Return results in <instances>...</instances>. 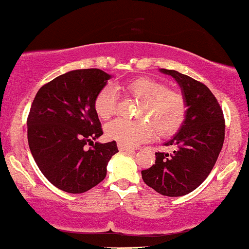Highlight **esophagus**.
I'll return each instance as SVG.
<instances>
[{"mask_svg": "<svg viewBox=\"0 0 249 249\" xmlns=\"http://www.w3.org/2000/svg\"><path fill=\"white\" fill-rule=\"evenodd\" d=\"M117 148H119L120 152H134L133 148H129V147H125V146H122V144H117Z\"/></svg>", "mask_w": 249, "mask_h": 249, "instance_id": "esophagus-1", "label": "esophagus"}]
</instances>
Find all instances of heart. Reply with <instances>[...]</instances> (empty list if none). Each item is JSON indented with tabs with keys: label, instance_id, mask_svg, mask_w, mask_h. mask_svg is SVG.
<instances>
[{
	"label": "heart",
	"instance_id": "b5f03b06",
	"mask_svg": "<svg viewBox=\"0 0 249 249\" xmlns=\"http://www.w3.org/2000/svg\"><path fill=\"white\" fill-rule=\"evenodd\" d=\"M125 96L141 101L139 117L148 121L115 120L106 127V135L125 147H135L149 141L155 127L160 136L173 135L182 124L186 116V102L182 94L168 89L161 81L152 77H136L119 86ZM116 90L106 86L94 100V109L102 120H109L116 113Z\"/></svg>",
	"mask_w": 249,
	"mask_h": 249
}]
</instances>
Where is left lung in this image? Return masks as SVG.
Returning <instances> with one entry per match:
<instances>
[{"mask_svg": "<svg viewBox=\"0 0 249 249\" xmlns=\"http://www.w3.org/2000/svg\"><path fill=\"white\" fill-rule=\"evenodd\" d=\"M178 83L186 102L185 121L164 143L173 153H155V164L142 170L144 183L166 196H182L196 189L217 160L225 140V119L207 86L185 74L160 69Z\"/></svg>", "mask_w": 249, "mask_h": 249, "instance_id": "1", "label": "left lung"}]
</instances>
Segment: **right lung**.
<instances>
[{
  "label": "right lung",
  "instance_id": "right-lung-1",
  "mask_svg": "<svg viewBox=\"0 0 249 249\" xmlns=\"http://www.w3.org/2000/svg\"><path fill=\"white\" fill-rule=\"evenodd\" d=\"M110 77L96 68L68 71L42 86L33 101L27 120L30 152L61 191L80 194L99 185L119 152L115 141L94 143L103 134L94 100Z\"/></svg>",
  "mask_w": 249,
  "mask_h": 249
}]
</instances>
